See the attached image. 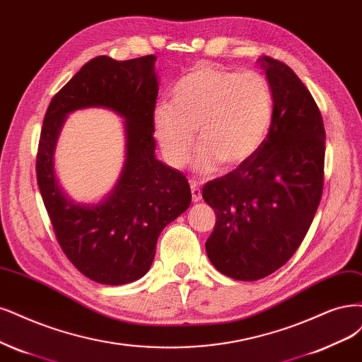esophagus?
<instances>
[{"instance_id":"obj_1","label":"esophagus","mask_w":362,"mask_h":362,"mask_svg":"<svg viewBox=\"0 0 362 362\" xmlns=\"http://www.w3.org/2000/svg\"><path fill=\"white\" fill-rule=\"evenodd\" d=\"M190 189H192V199L193 202H199L202 199V190L196 181H190Z\"/></svg>"}]
</instances>
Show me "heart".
<instances>
[{
    "mask_svg": "<svg viewBox=\"0 0 362 362\" xmlns=\"http://www.w3.org/2000/svg\"><path fill=\"white\" fill-rule=\"evenodd\" d=\"M172 102H161L153 114L154 136L165 160L182 168L197 130L194 169L213 175L221 163L236 168L250 160L264 144L272 121V91L256 71L197 64L177 81Z\"/></svg>",
    "mask_w": 362,
    "mask_h": 362,
    "instance_id": "obj_1",
    "label": "heart"
}]
</instances>
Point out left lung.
Listing matches in <instances>:
<instances>
[{
    "instance_id": "1",
    "label": "left lung",
    "mask_w": 362,
    "mask_h": 362,
    "mask_svg": "<svg viewBox=\"0 0 362 362\" xmlns=\"http://www.w3.org/2000/svg\"><path fill=\"white\" fill-rule=\"evenodd\" d=\"M257 62L272 91L267 139L250 160L202 190L217 216L206 255L221 274L241 281L269 276L301 245L320 202L325 163V127L315 98L283 62Z\"/></svg>"
}]
</instances>
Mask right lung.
<instances>
[{"label": "right lung", "instance_id": "1", "mask_svg": "<svg viewBox=\"0 0 362 362\" xmlns=\"http://www.w3.org/2000/svg\"><path fill=\"white\" fill-rule=\"evenodd\" d=\"M156 57H95L54 95L46 110L37 182L62 252L85 277L119 286L151 268L160 232L192 202L184 173L156 157L153 114L158 93ZM88 107L124 119L127 149L117 184L100 203L69 198L54 173V149L69 113Z\"/></svg>", "mask_w": 362, "mask_h": 362}]
</instances>
